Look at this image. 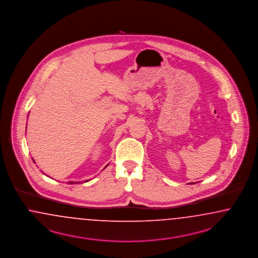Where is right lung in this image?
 Instances as JSON below:
<instances>
[{"mask_svg":"<svg viewBox=\"0 0 258 258\" xmlns=\"http://www.w3.org/2000/svg\"><path fill=\"white\" fill-rule=\"evenodd\" d=\"M106 167H107V166H106ZM69 183H71V184H72V183H74V182H73V181H70V182H69Z\"/></svg>","mask_w":258,"mask_h":258,"instance_id":"1","label":"right lung"}]
</instances>
